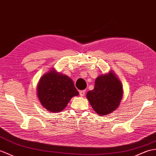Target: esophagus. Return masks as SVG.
<instances>
[{"label": "esophagus", "mask_w": 156, "mask_h": 156, "mask_svg": "<svg viewBox=\"0 0 156 156\" xmlns=\"http://www.w3.org/2000/svg\"><path fill=\"white\" fill-rule=\"evenodd\" d=\"M85 93H86L85 90H81V91H80V96L81 97H83L85 95Z\"/></svg>", "instance_id": "34e87169"}]
</instances>
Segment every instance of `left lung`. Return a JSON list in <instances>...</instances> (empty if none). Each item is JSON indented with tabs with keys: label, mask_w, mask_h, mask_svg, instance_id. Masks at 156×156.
Segmentation results:
<instances>
[{
	"label": "left lung",
	"mask_w": 156,
	"mask_h": 156,
	"mask_svg": "<svg viewBox=\"0 0 156 156\" xmlns=\"http://www.w3.org/2000/svg\"><path fill=\"white\" fill-rule=\"evenodd\" d=\"M123 94L120 80L115 72L110 70L96 78L94 88L87 92L86 98L98 114L106 115L119 107Z\"/></svg>",
	"instance_id": "obj_1"
}]
</instances>
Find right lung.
<instances>
[{
    "mask_svg": "<svg viewBox=\"0 0 156 156\" xmlns=\"http://www.w3.org/2000/svg\"><path fill=\"white\" fill-rule=\"evenodd\" d=\"M79 95L72 80L53 68L43 74L37 85V96L42 106L56 113L66 107L72 97Z\"/></svg>",
    "mask_w": 156,
    "mask_h": 156,
    "instance_id": "obj_1",
    "label": "right lung"
}]
</instances>
